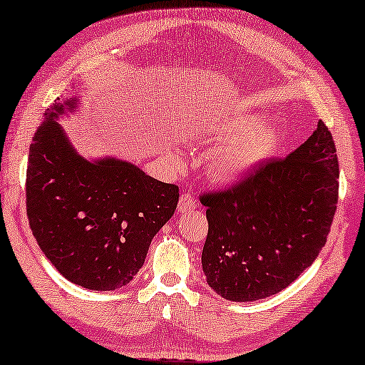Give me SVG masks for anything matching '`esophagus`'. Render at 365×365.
I'll use <instances>...</instances> for the list:
<instances>
[{"label":"esophagus","mask_w":365,"mask_h":365,"mask_svg":"<svg viewBox=\"0 0 365 365\" xmlns=\"http://www.w3.org/2000/svg\"><path fill=\"white\" fill-rule=\"evenodd\" d=\"M195 207H197V202H195L192 195L189 192L181 194V197H179V210L187 212V210H194Z\"/></svg>","instance_id":"esophagus-1"}]
</instances>
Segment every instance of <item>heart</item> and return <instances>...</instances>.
<instances>
[{
  "mask_svg": "<svg viewBox=\"0 0 365 365\" xmlns=\"http://www.w3.org/2000/svg\"><path fill=\"white\" fill-rule=\"evenodd\" d=\"M261 117H245L215 130L214 138L220 147L209 161L210 178L217 182H232L267 158L276 148L277 137L271 130L259 132Z\"/></svg>",
  "mask_w": 365,
  "mask_h": 365,
  "instance_id": "1",
  "label": "heart"
}]
</instances>
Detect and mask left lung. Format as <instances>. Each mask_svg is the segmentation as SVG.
<instances>
[{
  "label": "left lung",
  "instance_id": "1",
  "mask_svg": "<svg viewBox=\"0 0 365 365\" xmlns=\"http://www.w3.org/2000/svg\"><path fill=\"white\" fill-rule=\"evenodd\" d=\"M338 190L334 140L319 120L287 158L269 160L233 186L202 194L209 222L202 269L210 287L232 302L289 287L327 243Z\"/></svg>",
  "mask_w": 365,
  "mask_h": 365
}]
</instances>
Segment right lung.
<instances>
[{"label": "right lung", "instance_id": "right-lung-1", "mask_svg": "<svg viewBox=\"0 0 365 365\" xmlns=\"http://www.w3.org/2000/svg\"><path fill=\"white\" fill-rule=\"evenodd\" d=\"M73 108L75 99H57L34 133L27 218L61 276L89 290H115L143 266L151 240L175 214L179 187L127 161L81 158L57 122Z\"/></svg>", "mask_w": 365, "mask_h": 365}]
</instances>
